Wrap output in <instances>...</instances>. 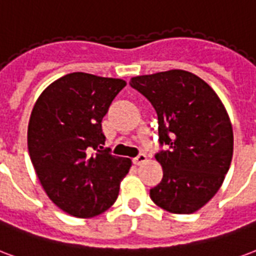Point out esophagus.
I'll return each instance as SVG.
<instances>
[{
    "instance_id": "1",
    "label": "esophagus",
    "mask_w": 256,
    "mask_h": 256,
    "mask_svg": "<svg viewBox=\"0 0 256 256\" xmlns=\"http://www.w3.org/2000/svg\"><path fill=\"white\" fill-rule=\"evenodd\" d=\"M146 162V154H144V153H140L137 157H134L133 162L136 166H141L144 162Z\"/></svg>"
}]
</instances>
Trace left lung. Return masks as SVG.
<instances>
[{"label":"left lung","mask_w":256,"mask_h":256,"mask_svg":"<svg viewBox=\"0 0 256 256\" xmlns=\"http://www.w3.org/2000/svg\"><path fill=\"white\" fill-rule=\"evenodd\" d=\"M130 85L156 110L158 141L166 146L154 156L162 179L150 198L170 213H194L220 190L232 162L234 132L224 104L186 70L137 76Z\"/></svg>","instance_id":"8db88e82"}]
</instances>
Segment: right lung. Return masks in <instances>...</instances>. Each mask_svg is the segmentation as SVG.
Wrapping results in <instances>:
<instances>
[{
	"instance_id": "obj_1",
	"label": "right lung",
	"mask_w": 256,
	"mask_h": 256,
	"mask_svg": "<svg viewBox=\"0 0 256 256\" xmlns=\"http://www.w3.org/2000/svg\"><path fill=\"white\" fill-rule=\"evenodd\" d=\"M126 81L70 73L42 92L28 123L38 179L68 214L90 218L111 208L132 160L103 148L102 120Z\"/></svg>"
}]
</instances>
